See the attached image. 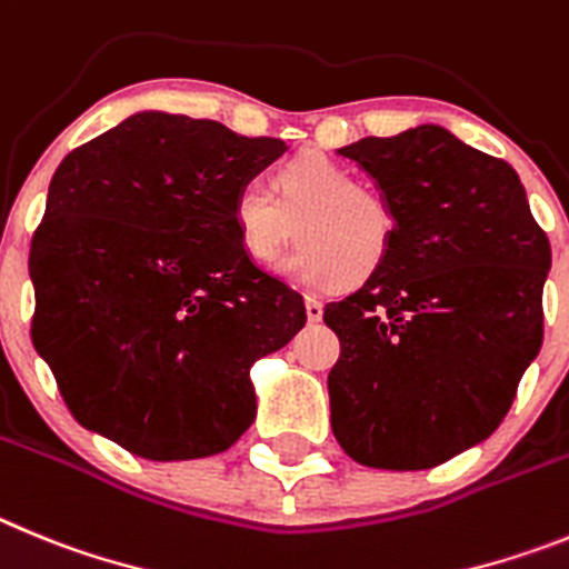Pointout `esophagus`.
I'll list each match as a JSON object with an SVG mask.
<instances>
[{
	"label": "esophagus",
	"instance_id": "esophagus-1",
	"mask_svg": "<svg viewBox=\"0 0 569 569\" xmlns=\"http://www.w3.org/2000/svg\"><path fill=\"white\" fill-rule=\"evenodd\" d=\"M306 317H309V322H320L322 320V303H320V300H315V297H306Z\"/></svg>",
	"mask_w": 569,
	"mask_h": 569
}]
</instances>
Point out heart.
<instances>
[{"mask_svg":"<svg viewBox=\"0 0 569 569\" xmlns=\"http://www.w3.org/2000/svg\"><path fill=\"white\" fill-rule=\"evenodd\" d=\"M238 243L254 263L280 260V274L303 289H340L377 278L397 247V209L380 187L326 152L306 150L278 163L269 189L243 183L232 198Z\"/></svg>","mask_w":569,"mask_h":569,"instance_id":"1","label":"heart"}]
</instances>
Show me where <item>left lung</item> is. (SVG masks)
<instances>
[{
	"label": "left lung",
	"mask_w": 569,
	"mask_h": 569,
	"mask_svg": "<svg viewBox=\"0 0 569 569\" xmlns=\"http://www.w3.org/2000/svg\"><path fill=\"white\" fill-rule=\"evenodd\" d=\"M397 209L377 278L322 320L340 337L331 428L368 468L422 470L482 442L545 337L550 240L508 161L442 127L342 147Z\"/></svg>",
	"instance_id": "1"
}]
</instances>
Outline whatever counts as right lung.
<instances>
[{"mask_svg":"<svg viewBox=\"0 0 569 569\" xmlns=\"http://www.w3.org/2000/svg\"><path fill=\"white\" fill-rule=\"evenodd\" d=\"M283 150L138 112L59 163L30 240V337L84 428L176 462L252 425L249 368L303 329L306 309L243 254L229 212Z\"/></svg>","mask_w":569,"mask_h":569,"instance_id":"obj_1","label":"right lung"}]
</instances>
